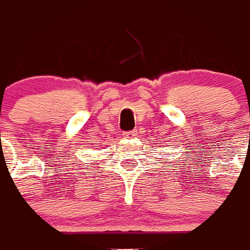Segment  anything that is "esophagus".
Listing matches in <instances>:
<instances>
[{
	"label": "esophagus",
	"mask_w": 250,
	"mask_h": 250,
	"mask_svg": "<svg viewBox=\"0 0 250 250\" xmlns=\"http://www.w3.org/2000/svg\"><path fill=\"white\" fill-rule=\"evenodd\" d=\"M123 135H124V138H126V139H133V138L137 137V131H135V130L125 131Z\"/></svg>",
	"instance_id": "esophagus-1"
}]
</instances>
